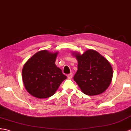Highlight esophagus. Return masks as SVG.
Segmentation results:
<instances>
[{"instance_id":"34e87169","label":"esophagus","mask_w":131,"mask_h":131,"mask_svg":"<svg viewBox=\"0 0 131 131\" xmlns=\"http://www.w3.org/2000/svg\"><path fill=\"white\" fill-rule=\"evenodd\" d=\"M67 77L68 78H69V79H71V78H72V77H73V74H72V73H69L67 75Z\"/></svg>"}]
</instances>
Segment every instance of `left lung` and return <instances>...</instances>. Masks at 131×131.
Masks as SVG:
<instances>
[{"mask_svg":"<svg viewBox=\"0 0 131 131\" xmlns=\"http://www.w3.org/2000/svg\"><path fill=\"white\" fill-rule=\"evenodd\" d=\"M78 61V70L73 79L83 94L99 95L108 88L113 77V68L103 56L94 50H86L81 55L73 53Z\"/></svg>","mask_w":131,"mask_h":131,"instance_id":"8db88e82","label":"left lung"}]
</instances>
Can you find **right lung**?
I'll use <instances>...</instances> for the list:
<instances>
[{
    "label": "right lung",
    "instance_id": "obj_1",
    "mask_svg": "<svg viewBox=\"0 0 131 131\" xmlns=\"http://www.w3.org/2000/svg\"><path fill=\"white\" fill-rule=\"evenodd\" d=\"M58 52L39 51L23 67L22 80L26 90L33 96L45 99L53 96L67 76L55 64Z\"/></svg>",
    "mask_w": 131,
    "mask_h": 131
}]
</instances>
